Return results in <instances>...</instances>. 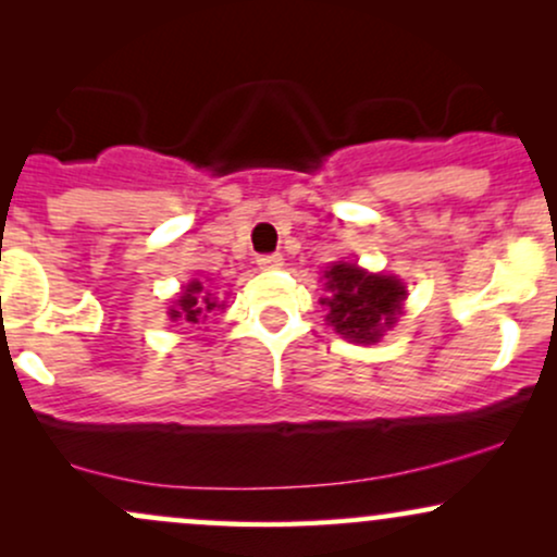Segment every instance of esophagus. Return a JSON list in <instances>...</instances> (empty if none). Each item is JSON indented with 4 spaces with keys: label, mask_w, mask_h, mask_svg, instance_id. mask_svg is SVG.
<instances>
[{
    "label": "esophagus",
    "mask_w": 557,
    "mask_h": 557,
    "mask_svg": "<svg viewBox=\"0 0 557 557\" xmlns=\"http://www.w3.org/2000/svg\"><path fill=\"white\" fill-rule=\"evenodd\" d=\"M257 264L261 270H277V267H283V257H280V253H261Z\"/></svg>",
    "instance_id": "esophagus-1"
}]
</instances>
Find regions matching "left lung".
<instances>
[{"label": "left lung", "instance_id": "1", "mask_svg": "<svg viewBox=\"0 0 557 557\" xmlns=\"http://www.w3.org/2000/svg\"><path fill=\"white\" fill-rule=\"evenodd\" d=\"M327 322L354 343H376L403 314L406 285L389 274H372L348 261H335L324 272Z\"/></svg>", "mask_w": 557, "mask_h": 557}]
</instances>
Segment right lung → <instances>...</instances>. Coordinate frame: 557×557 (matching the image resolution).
Listing matches in <instances>:
<instances>
[{
    "mask_svg": "<svg viewBox=\"0 0 557 557\" xmlns=\"http://www.w3.org/2000/svg\"><path fill=\"white\" fill-rule=\"evenodd\" d=\"M220 304L212 293L203 287L201 280H194V283L185 285V290L177 296L175 304L170 309V319L172 322H183V324H198L207 319V314H212L214 309H220Z\"/></svg>",
    "mask_w": 557,
    "mask_h": 557,
    "instance_id": "obj_1",
    "label": "right lung"
}]
</instances>
